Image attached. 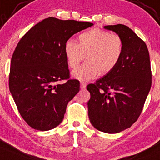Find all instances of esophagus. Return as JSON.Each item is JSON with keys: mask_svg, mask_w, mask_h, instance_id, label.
Here are the masks:
<instances>
[{"mask_svg": "<svg viewBox=\"0 0 160 160\" xmlns=\"http://www.w3.org/2000/svg\"><path fill=\"white\" fill-rule=\"evenodd\" d=\"M86 86H87V83H84V82H81L80 83V88L81 89H85Z\"/></svg>", "mask_w": 160, "mask_h": 160, "instance_id": "1", "label": "esophagus"}]
</instances>
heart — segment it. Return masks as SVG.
<instances>
[{
  "mask_svg": "<svg viewBox=\"0 0 160 160\" xmlns=\"http://www.w3.org/2000/svg\"><path fill=\"white\" fill-rule=\"evenodd\" d=\"M78 41L77 44L68 40L65 44V54L69 68H77L84 57L87 59L72 73L77 80L87 81L98 74L107 75L118 65L123 53L124 42L118 34L93 28L80 34Z\"/></svg>",
  "mask_w": 160,
  "mask_h": 160,
  "instance_id": "1",
  "label": "heart"
}]
</instances>
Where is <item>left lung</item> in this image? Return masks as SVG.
I'll use <instances>...</instances> for the list:
<instances>
[{
	"label": "left lung",
	"mask_w": 160,
	"mask_h": 160,
	"mask_svg": "<svg viewBox=\"0 0 160 160\" xmlns=\"http://www.w3.org/2000/svg\"><path fill=\"white\" fill-rule=\"evenodd\" d=\"M104 28L122 37L123 53L113 71L87 86L88 116L96 129L117 133L130 127L142 112L152 86L150 57L145 42L127 26Z\"/></svg>",
	"instance_id": "8db88e82"
}]
</instances>
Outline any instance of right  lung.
<instances>
[{"mask_svg": "<svg viewBox=\"0 0 160 160\" xmlns=\"http://www.w3.org/2000/svg\"><path fill=\"white\" fill-rule=\"evenodd\" d=\"M92 25L49 17L18 42L11 60L9 90L21 117L33 129L50 130L63 121L68 102L80 91L79 80L70 79L65 44ZM60 80L67 82L58 85Z\"/></svg>", "mask_w": 160, "mask_h": 160, "instance_id": "add662e5", "label": "right lung"}]
</instances>
